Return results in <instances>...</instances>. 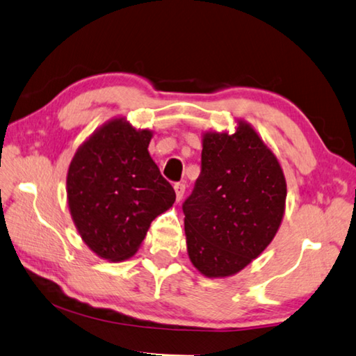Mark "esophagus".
<instances>
[{
  "instance_id": "1",
  "label": "esophagus",
  "mask_w": 356,
  "mask_h": 356,
  "mask_svg": "<svg viewBox=\"0 0 356 356\" xmlns=\"http://www.w3.org/2000/svg\"><path fill=\"white\" fill-rule=\"evenodd\" d=\"M174 191H176V197H177V200L182 199V197H184V195H185V184H182V182L174 184Z\"/></svg>"
}]
</instances>
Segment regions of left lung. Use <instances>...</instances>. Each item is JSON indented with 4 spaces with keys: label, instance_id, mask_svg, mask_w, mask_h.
<instances>
[{
    "label": "left lung",
    "instance_id": "8db88e82",
    "mask_svg": "<svg viewBox=\"0 0 356 356\" xmlns=\"http://www.w3.org/2000/svg\"><path fill=\"white\" fill-rule=\"evenodd\" d=\"M285 200L279 160L254 127L204 134L200 174L182 205L191 263L210 279L240 273L273 241Z\"/></svg>",
    "mask_w": 356,
    "mask_h": 356
}]
</instances>
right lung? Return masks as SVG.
Wrapping results in <instances>:
<instances>
[{
    "instance_id": "add662e5",
    "label": "right lung",
    "mask_w": 356,
    "mask_h": 356,
    "mask_svg": "<svg viewBox=\"0 0 356 356\" xmlns=\"http://www.w3.org/2000/svg\"><path fill=\"white\" fill-rule=\"evenodd\" d=\"M152 132L124 118L99 127L71 160L67 196L81 238L96 255L121 261L138 250L151 222L172 207L176 193L147 146Z\"/></svg>"
}]
</instances>
